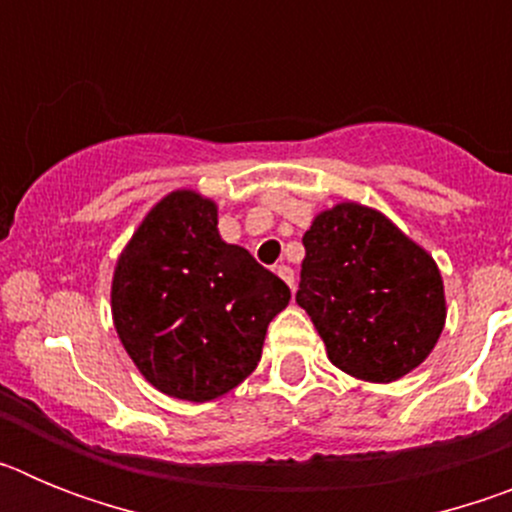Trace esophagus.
<instances>
[{
    "mask_svg": "<svg viewBox=\"0 0 512 512\" xmlns=\"http://www.w3.org/2000/svg\"><path fill=\"white\" fill-rule=\"evenodd\" d=\"M274 271H277L279 277H282V279H284V282H287V284H289V287H295V271L289 269V266H287V264L277 266V269H274Z\"/></svg>",
    "mask_w": 512,
    "mask_h": 512,
    "instance_id": "obj_1",
    "label": "esophagus"
}]
</instances>
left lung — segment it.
<instances>
[{
    "instance_id": "1",
    "label": "left lung",
    "mask_w": 512,
    "mask_h": 512,
    "mask_svg": "<svg viewBox=\"0 0 512 512\" xmlns=\"http://www.w3.org/2000/svg\"><path fill=\"white\" fill-rule=\"evenodd\" d=\"M302 243L297 305L341 372L390 384L431 356L446 325L441 271L390 217L338 202L312 217Z\"/></svg>"
}]
</instances>
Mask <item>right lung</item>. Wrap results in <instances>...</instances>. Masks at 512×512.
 <instances>
[{
    "label": "right lung",
    "instance_id": "add662e5",
    "mask_svg": "<svg viewBox=\"0 0 512 512\" xmlns=\"http://www.w3.org/2000/svg\"><path fill=\"white\" fill-rule=\"evenodd\" d=\"M110 305L117 338L148 384L210 402L256 369L289 287L220 238L215 200L174 189L117 256Z\"/></svg>",
    "mask_w": 512,
    "mask_h": 512
}]
</instances>
